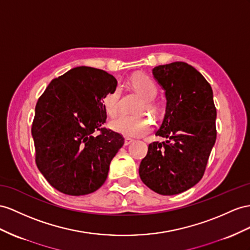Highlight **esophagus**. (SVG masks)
<instances>
[{
  "label": "esophagus",
  "mask_w": 250,
  "mask_h": 250,
  "mask_svg": "<svg viewBox=\"0 0 250 250\" xmlns=\"http://www.w3.org/2000/svg\"><path fill=\"white\" fill-rule=\"evenodd\" d=\"M132 142H133V139H131V138H129V137L125 138V146H129Z\"/></svg>",
  "instance_id": "obj_1"
}]
</instances>
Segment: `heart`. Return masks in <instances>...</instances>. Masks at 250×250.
Returning a JSON list of instances; mask_svg holds the SVG:
<instances>
[{
  "instance_id": "obj_1",
  "label": "heart",
  "mask_w": 250,
  "mask_h": 250,
  "mask_svg": "<svg viewBox=\"0 0 250 250\" xmlns=\"http://www.w3.org/2000/svg\"><path fill=\"white\" fill-rule=\"evenodd\" d=\"M130 84L137 93L142 95L143 98L146 99L144 101V104L140 106L139 111L148 110L153 114H156L158 112V107L152 101L158 91L154 80L146 75L136 74L132 76V78L130 79ZM120 87H115L102 99V104H104V110L110 116H114V115L117 114L120 108ZM110 126L115 132L123 134L125 136L135 137L145 135V134L148 133L152 127V121L146 115L120 114L117 117L111 120Z\"/></svg>"
}]
</instances>
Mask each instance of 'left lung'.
Here are the masks:
<instances>
[{
	"label": "left lung",
	"instance_id": "left-lung-1",
	"mask_svg": "<svg viewBox=\"0 0 250 250\" xmlns=\"http://www.w3.org/2000/svg\"><path fill=\"white\" fill-rule=\"evenodd\" d=\"M165 89L167 106L157 136L149 145L139 176L151 190L173 195L201 181L216 139V108L208 81L193 66L173 62L153 68Z\"/></svg>",
	"mask_w": 250,
	"mask_h": 250
}]
</instances>
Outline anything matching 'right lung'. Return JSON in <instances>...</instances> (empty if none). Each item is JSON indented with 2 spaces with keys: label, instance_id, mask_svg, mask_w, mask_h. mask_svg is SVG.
<instances>
[{
  "label": "right lung",
  "instance_id": "1",
  "mask_svg": "<svg viewBox=\"0 0 250 250\" xmlns=\"http://www.w3.org/2000/svg\"><path fill=\"white\" fill-rule=\"evenodd\" d=\"M116 86L115 77L104 70L78 66L53 79L38 99L31 125L36 164L64 194L99 189L125 144L123 135L102 126L106 120L102 99Z\"/></svg>",
  "mask_w": 250,
  "mask_h": 250
}]
</instances>
